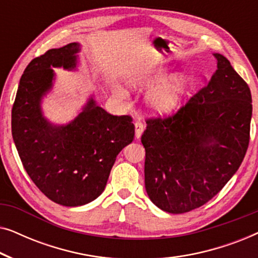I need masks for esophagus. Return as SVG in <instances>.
<instances>
[{
	"label": "esophagus",
	"instance_id": "esophagus-1",
	"mask_svg": "<svg viewBox=\"0 0 258 258\" xmlns=\"http://www.w3.org/2000/svg\"><path fill=\"white\" fill-rule=\"evenodd\" d=\"M143 130H144V124L141 121H137L135 123V137L137 140H139L140 137L142 136Z\"/></svg>",
	"mask_w": 258,
	"mask_h": 258
}]
</instances>
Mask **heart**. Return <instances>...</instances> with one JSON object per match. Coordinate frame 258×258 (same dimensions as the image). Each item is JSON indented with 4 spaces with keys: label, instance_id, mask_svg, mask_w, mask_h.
Masks as SVG:
<instances>
[{
    "label": "heart",
    "instance_id": "1",
    "mask_svg": "<svg viewBox=\"0 0 258 258\" xmlns=\"http://www.w3.org/2000/svg\"><path fill=\"white\" fill-rule=\"evenodd\" d=\"M191 84L192 79L189 74L176 73L168 77V70L163 67H158L146 75L134 77L129 82L133 89L157 86L148 95L147 102L151 109L162 114L177 108L189 93ZM119 93L122 96L126 95L124 90H119Z\"/></svg>",
    "mask_w": 258,
    "mask_h": 258
}]
</instances>
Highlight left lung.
Returning <instances> with one entry per match:
<instances>
[{
	"label": "left lung",
	"mask_w": 258,
	"mask_h": 258,
	"mask_svg": "<svg viewBox=\"0 0 258 258\" xmlns=\"http://www.w3.org/2000/svg\"><path fill=\"white\" fill-rule=\"evenodd\" d=\"M202 90L177 114L148 119L144 183L151 202L170 214L206 204L238 170L249 144L251 93L223 55Z\"/></svg>",
	"instance_id": "obj_1"
}]
</instances>
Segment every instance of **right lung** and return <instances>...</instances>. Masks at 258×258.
Here are the masks:
<instances>
[{
    "label": "right lung",
    "instance_id": "add662e5",
    "mask_svg": "<svg viewBox=\"0 0 258 258\" xmlns=\"http://www.w3.org/2000/svg\"><path fill=\"white\" fill-rule=\"evenodd\" d=\"M81 44L73 42L34 58L20 80L12 110V133L27 174L55 203L80 207L96 200L107 185L116 157L133 142L129 116L108 114L88 97L79 114L63 124L44 116L54 89V68L79 70Z\"/></svg>",
    "mask_w": 258,
    "mask_h": 258
}]
</instances>
